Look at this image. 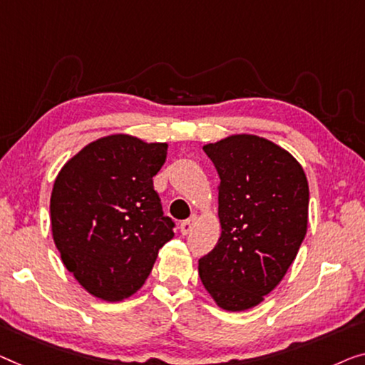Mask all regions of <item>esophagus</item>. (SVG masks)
<instances>
[{"label":"esophagus","mask_w":365,"mask_h":365,"mask_svg":"<svg viewBox=\"0 0 365 365\" xmlns=\"http://www.w3.org/2000/svg\"><path fill=\"white\" fill-rule=\"evenodd\" d=\"M195 222H197V215H192L188 217V220H185L180 222V231L182 235H188L190 231H192V227L195 226Z\"/></svg>","instance_id":"obj_1"}]
</instances>
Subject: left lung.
<instances>
[{
    "mask_svg": "<svg viewBox=\"0 0 365 365\" xmlns=\"http://www.w3.org/2000/svg\"><path fill=\"white\" fill-rule=\"evenodd\" d=\"M203 150L220 175L221 237L198 260V274L217 307L244 312L297 257L308 226V180L295 157L259 135H230Z\"/></svg>",
    "mask_w": 365,
    "mask_h": 365,
    "instance_id": "obj_1",
    "label": "left lung"
}]
</instances>
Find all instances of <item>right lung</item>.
Returning a JSON list of instances; mask_svg holds the SVG:
<instances>
[{"mask_svg": "<svg viewBox=\"0 0 365 365\" xmlns=\"http://www.w3.org/2000/svg\"><path fill=\"white\" fill-rule=\"evenodd\" d=\"M167 148L106 135L58 172L51 197L53 242L67 270L96 298L121 302L138 292L173 237L175 222L162 211L152 182Z\"/></svg>", "mask_w": 365, "mask_h": 365, "instance_id": "obj_1", "label": "right lung"}]
</instances>
